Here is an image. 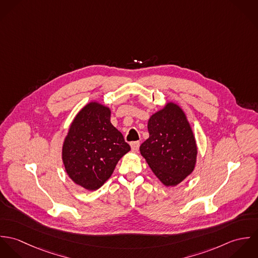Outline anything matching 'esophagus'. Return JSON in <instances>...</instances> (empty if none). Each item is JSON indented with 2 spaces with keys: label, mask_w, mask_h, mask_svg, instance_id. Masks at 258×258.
<instances>
[{
  "label": "esophagus",
  "mask_w": 258,
  "mask_h": 258,
  "mask_svg": "<svg viewBox=\"0 0 258 258\" xmlns=\"http://www.w3.org/2000/svg\"><path fill=\"white\" fill-rule=\"evenodd\" d=\"M139 147H140V142L136 141V142L131 143V149L133 152H137L139 150Z\"/></svg>",
  "instance_id": "esophagus-1"
}]
</instances>
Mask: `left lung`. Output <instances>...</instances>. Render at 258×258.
<instances>
[{
  "mask_svg": "<svg viewBox=\"0 0 258 258\" xmlns=\"http://www.w3.org/2000/svg\"><path fill=\"white\" fill-rule=\"evenodd\" d=\"M149 138L140 146L156 177L167 186L177 185L194 171L198 149L183 109L169 102L148 121Z\"/></svg>",
  "mask_w": 258,
  "mask_h": 258,
  "instance_id": "1",
  "label": "left lung"
}]
</instances>
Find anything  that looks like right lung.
I'll use <instances>...</instances> for the list:
<instances>
[{
    "instance_id": "right-lung-1",
    "label": "right lung",
    "mask_w": 258,
    "mask_h": 258,
    "mask_svg": "<svg viewBox=\"0 0 258 258\" xmlns=\"http://www.w3.org/2000/svg\"><path fill=\"white\" fill-rule=\"evenodd\" d=\"M110 115L107 106L88 103L75 116L63 142L62 161L69 177L88 190L104 184L131 149L111 124Z\"/></svg>"
}]
</instances>
